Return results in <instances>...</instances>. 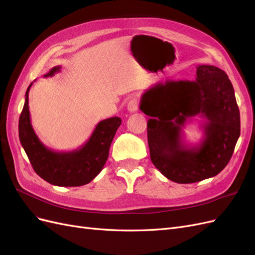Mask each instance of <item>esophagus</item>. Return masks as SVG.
<instances>
[{
	"label": "esophagus",
	"mask_w": 255,
	"mask_h": 255,
	"mask_svg": "<svg viewBox=\"0 0 255 255\" xmlns=\"http://www.w3.org/2000/svg\"><path fill=\"white\" fill-rule=\"evenodd\" d=\"M138 106H139L138 99H136V98L130 99L128 103V111L129 113H135V112H137V109H138Z\"/></svg>",
	"instance_id": "34e87169"
}]
</instances>
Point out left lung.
Returning <instances> with one entry per match:
<instances>
[{
    "mask_svg": "<svg viewBox=\"0 0 255 255\" xmlns=\"http://www.w3.org/2000/svg\"><path fill=\"white\" fill-rule=\"evenodd\" d=\"M150 157L169 180L193 183L215 177L230 162L240 135V115L228 75L213 65H198L196 79L159 82L141 95ZM201 115L204 136L191 146L182 128Z\"/></svg>",
    "mask_w": 255,
    "mask_h": 255,
    "instance_id": "left-lung-1",
    "label": "left lung"
}]
</instances>
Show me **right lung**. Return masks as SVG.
I'll list each match as a JSON object with an SVG mask.
<instances>
[{
  "mask_svg": "<svg viewBox=\"0 0 255 255\" xmlns=\"http://www.w3.org/2000/svg\"><path fill=\"white\" fill-rule=\"evenodd\" d=\"M61 71L52 67L44 77H51ZM25 92L22 113L19 118V139L35 173L50 184L58 187H80L92 181L104 167L109 147L121 125L119 117H113L98 123L90 138L76 150L54 151L39 140L31 125L29 91Z\"/></svg>",
  "mask_w": 255,
  "mask_h": 255,
  "instance_id": "1",
  "label": "right lung"
}]
</instances>
